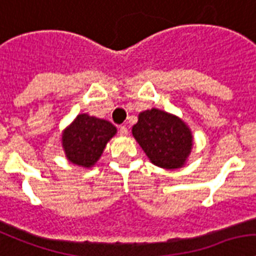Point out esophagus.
Wrapping results in <instances>:
<instances>
[{
    "instance_id": "obj_1",
    "label": "esophagus",
    "mask_w": 256,
    "mask_h": 256,
    "mask_svg": "<svg viewBox=\"0 0 256 256\" xmlns=\"http://www.w3.org/2000/svg\"><path fill=\"white\" fill-rule=\"evenodd\" d=\"M120 134H121L122 136H126V135L128 134V128H126V126H121V128H120Z\"/></svg>"
}]
</instances>
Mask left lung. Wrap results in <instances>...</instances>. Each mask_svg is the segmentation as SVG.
<instances>
[{
  "label": "left lung",
  "mask_w": 256,
  "mask_h": 256,
  "mask_svg": "<svg viewBox=\"0 0 256 256\" xmlns=\"http://www.w3.org/2000/svg\"><path fill=\"white\" fill-rule=\"evenodd\" d=\"M132 135L151 163L166 170L182 167L193 146L192 132L186 122L155 108L139 113Z\"/></svg>",
  "instance_id": "8db88e82"
}]
</instances>
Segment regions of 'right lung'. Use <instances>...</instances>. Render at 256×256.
Here are the masks:
<instances>
[{"mask_svg": "<svg viewBox=\"0 0 256 256\" xmlns=\"http://www.w3.org/2000/svg\"><path fill=\"white\" fill-rule=\"evenodd\" d=\"M117 132L109 121L78 114L62 135V146L70 163L80 167H93L106 143Z\"/></svg>", "mask_w": 256, "mask_h": 256, "instance_id": "1", "label": "right lung"}]
</instances>
